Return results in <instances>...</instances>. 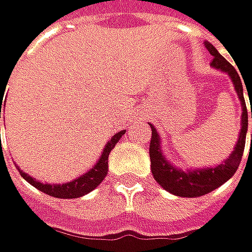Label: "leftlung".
<instances>
[{
    "mask_svg": "<svg viewBox=\"0 0 252 252\" xmlns=\"http://www.w3.org/2000/svg\"><path fill=\"white\" fill-rule=\"evenodd\" d=\"M205 47L208 48L210 54L214 57L211 62V66L214 69H219L220 72H224L229 75L230 81L233 82L235 91L241 100L242 106V115H241V131L238 142L224 161L221 164H217L216 167H205V168H188L182 170L179 167H174L164 155L162 148H161V136L158 134L157 128L152 124V139H151V146H149V155H151V170L154 174V179L157 183L165 189L167 192L180 196V198H198L204 196L221 185H224L238 170L241 164V158L244 155L245 149V139H247V130H248V116L252 118V104L251 110H247L245 98H244V87L241 81V75L236 72V69L217 51V48L210 44L208 41L205 42ZM248 90V88H247ZM250 94V91H248ZM252 145V134H251Z\"/></svg>",
    "mask_w": 252,
    "mask_h": 252,
    "instance_id": "8db88e82",
    "label": "left lung"
}]
</instances>
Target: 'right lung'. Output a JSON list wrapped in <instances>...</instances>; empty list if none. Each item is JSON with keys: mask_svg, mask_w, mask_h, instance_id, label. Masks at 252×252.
Masks as SVG:
<instances>
[{"mask_svg": "<svg viewBox=\"0 0 252 252\" xmlns=\"http://www.w3.org/2000/svg\"><path fill=\"white\" fill-rule=\"evenodd\" d=\"M1 97H2V91H1ZM1 104H2V100L0 101V118H1ZM125 134V130L116 133L115 136H112V139L107 142V145L104 146L103 152H101V157L97 159V162L82 176H79L78 179H73L72 182H67V183H62V185H57V183H41L38 180H35L32 176L20 171V176L28 182L31 183L33 188H36L38 190L50 195V196H54V198H60V199H73V198H81L87 193H90L91 190H94L101 182L103 179L106 177L107 174V158H109V154L110 151L115 148V145L118 143V140ZM1 137V136H0Z\"/></svg>", "mask_w": 252, "mask_h": 252, "instance_id": "right-lung-1", "label": "right lung"}]
</instances>
